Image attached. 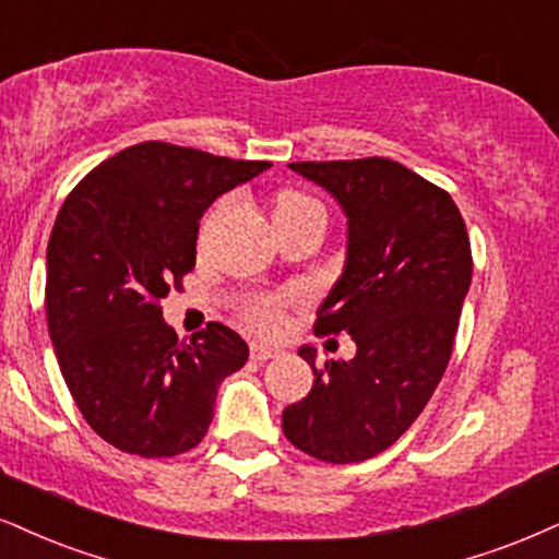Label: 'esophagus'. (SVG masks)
<instances>
[{"label": "esophagus", "mask_w": 559, "mask_h": 559, "mask_svg": "<svg viewBox=\"0 0 559 559\" xmlns=\"http://www.w3.org/2000/svg\"><path fill=\"white\" fill-rule=\"evenodd\" d=\"M282 349L274 347V344H266V342H253L251 344V357L253 360L264 362V360H274V357H280Z\"/></svg>", "instance_id": "esophagus-1"}]
</instances>
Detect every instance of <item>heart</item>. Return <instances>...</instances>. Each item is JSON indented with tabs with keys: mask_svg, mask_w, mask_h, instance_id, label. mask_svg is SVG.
Instances as JSON below:
<instances>
[{
	"mask_svg": "<svg viewBox=\"0 0 559 559\" xmlns=\"http://www.w3.org/2000/svg\"><path fill=\"white\" fill-rule=\"evenodd\" d=\"M313 204V199L298 194V191H282V194L274 199V215H290V212L306 210V206ZM287 302H290V298H287L285 293L248 295L243 300V321L248 326L259 329V332H277L282 321H285Z\"/></svg>",
	"mask_w": 559,
	"mask_h": 559,
	"instance_id": "b5f03b06",
	"label": "heart"
}]
</instances>
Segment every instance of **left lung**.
Segmentation results:
<instances>
[{
	"instance_id": "1",
	"label": "left lung",
	"mask_w": 559,
	"mask_h": 559,
	"mask_svg": "<svg viewBox=\"0 0 559 559\" xmlns=\"http://www.w3.org/2000/svg\"><path fill=\"white\" fill-rule=\"evenodd\" d=\"M347 215V261L316 332H347L353 360L316 362L313 389L282 412L287 440L329 464L373 459L409 430L451 360L472 285V246L440 186L389 157L290 163Z\"/></svg>"
}]
</instances>
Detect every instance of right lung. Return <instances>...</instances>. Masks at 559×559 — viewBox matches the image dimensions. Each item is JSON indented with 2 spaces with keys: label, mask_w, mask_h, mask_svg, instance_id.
Returning <instances> with one entry per match:
<instances>
[{
  "label": "right lung",
  "mask_w": 559,
  "mask_h": 559,
  "mask_svg": "<svg viewBox=\"0 0 559 559\" xmlns=\"http://www.w3.org/2000/svg\"><path fill=\"white\" fill-rule=\"evenodd\" d=\"M272 163L142 142L103 160L61 204L46 251V319L69 394L114 448L191 451L217 385L248 360L223 323L178 342L160 300L197 264L206 206Z\"/></svg>",
  "instance_id": "obj_1"
}]
</instances>
